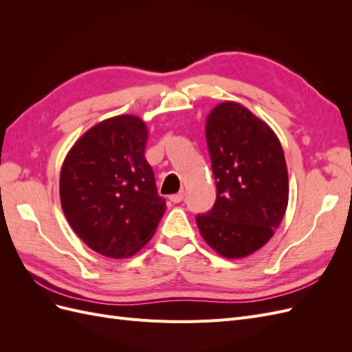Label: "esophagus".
I'll list each match as a JSON object with an SVG mask.
<instances>
[{"label":"esophagus","instance_id":"obj_1","mask_svg":"<svg viewBox=\"0 0 352 352\" xmlns=\"http://www.w3.org/2000/svg\"><path fill=\"white\" fill-rule=\"evenodd\" d=\"M184 197H185V190H180V192H177V194L170 195V197H168V199L172 201L173 204H179V202H182V201H184Z\"/></svg>","mask_w":352,"mask_h":352}]
</instances>
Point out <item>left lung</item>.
Segmentation results:
<instances>
[{
  "label": "left lung",
  "instance_id": "8db88e82",
  "mask_svg": "<svg viewBox=\"0 0 352 352\" xmlns=\"http://www.w3.org/2000/svg\"><path fill=\"white\" fill-rule=\"evenodd\" d=\"M217 197L197 216L201 236L226 258L260 250L278 229L289 197L278 136L238 102L219 104L206 124Z\"/></svg>",
  "mask_w": 352,
  "mask_h": 352
}]
</instances>
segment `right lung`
<instances>
[{
    "label": "right lung",
    "mask_w": 352,
    "mask_h": 352,
    "mask_svg": "<svg viewBox=\"0 0 352 352\" xmlns=\"http://www.w3.org/2000/svg\"><path fill=\"white\" fill-rule=\"evenodd\" d=\"M146 126L107 119L80 136L60 175V199L76 235L104 257L124 258L150 241L166 211L145 160Z\"/></svg>",
    "instance_id": "1"
}]
</instances>
